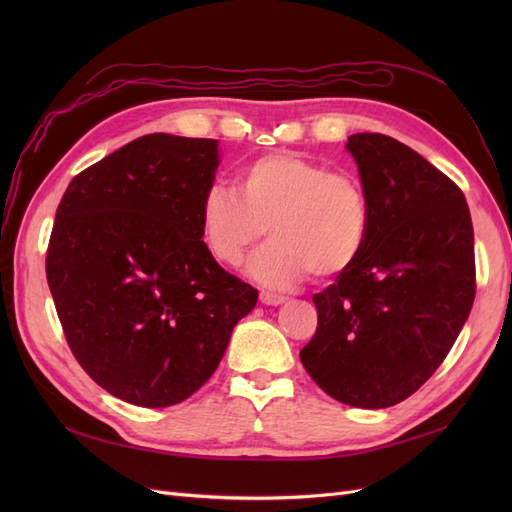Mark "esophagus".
Returning <instances> with one entry per match:
<instances>
[{"instance_id":"obj_1","label":"esophagus","mask_w":512,"mask_h":512,"mask_svg":"<svg viewBox=\"0 0 512 512\" xmlns=\"http://www.w3.org/2000/svg\"><path fill=\"white\" fill-rule=\"evenodd\" d=\"M288 299L282 297V294H273V292H260V303L262 305H282Z\"/></svg>"}]
</instances>
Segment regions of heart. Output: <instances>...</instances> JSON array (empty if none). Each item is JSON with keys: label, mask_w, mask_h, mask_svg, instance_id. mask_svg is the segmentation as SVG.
I'll return each instance as SVG.
<instances>
[{"label": "heart", "mask_w": 512, "mask_h": 512, "mask_svg": "<svg viewBox=\"0 0 512 512\" xmlns=\"http://www.w3.org/2000/svg\"><path fill=\"white\" fill-rule=\"evenodd\" d=\"M371 224L363 183L294 153L243 164L237 190L213 185L198 211L200 239L220 265L237 267L269 228L271 241L247 262L267 288H290L309 271L333 277L359 260Z\"/></svg>", "instance_id": "heart-1"}]
</instances>
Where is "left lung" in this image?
I'll list each match as a JSON object with an SVG mask.
<instances>
[{
	"label": "left lung",
	"mask_w": 512,
	"mask_h": 512,
	"mask_svg": "<svg viewBox=\"0 0 512 512\" xmlns=\"http://www.w3.org/2000/svg\"><path fill=\"white\" fill-rule=\"evenodd\" d=\"M346 149L369 198L359 260L314 294L307 374L342 404L380 410L410 397L446 359L474 303L466 196L421 153L359 132Z\"/></svg>",
	"instance_id": "1"
}]
</instances>
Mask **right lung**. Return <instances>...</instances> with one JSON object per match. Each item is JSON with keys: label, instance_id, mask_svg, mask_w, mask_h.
<instances>
[{"label": "right lung", "instance_id": "1", "mask_svg": "<svg viewBox=\"0 0 512 512\" xmlns=\"http://www.w3.org/2000/svg\"><path fill=\"white\" fill-rule=\"evenodd\" d=\"M218 141L147 134L76 175L61 198L46 280L76 361L141 408L188 399L218 369L258 290L215 262L198 211Z\"/></svg>", "mask_w": 512, "mask_h": 512}]
</instances>
